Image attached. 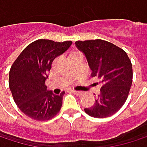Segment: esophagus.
Wrapping results in <instances>:
<instances>
[{
  "instance_id": "1",
  "label": "esophagus",
  "mask_w": 147,
  "mask_h": 147,
  "mask_svg": "<svg viewBox=\"0 0 147 147\" xmlns=\"http://www.w3.org/2000/svg\"><path fill=\"white\" fill-rule=\"evenodd\" d=\"M72 92L74 94H76V95H78V96H81L84 94V91H78V90H73Z\"/></svg>"
}]
</instances>
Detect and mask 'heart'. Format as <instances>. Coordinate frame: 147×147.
Here are the masks:
<instances>
[{"mask_svg": "<svg viewBox=\"0 0 147 147\" xmlns=\"http://www.w3.org/2000/svg\"><path fill=\"white\" fill-rule=\"evenodd\" d=\"M76 52H77V51H76Z\"/></svg>", "mask_w": 147, "mask_h": 147, "instance_id": "1", "label": "heart"}]
</instances>
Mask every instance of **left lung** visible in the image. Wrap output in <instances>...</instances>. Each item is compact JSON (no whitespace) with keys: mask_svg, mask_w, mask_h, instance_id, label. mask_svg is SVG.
<instances>
[{"mask_svg":"<svg viewBox=\"0 0 147 147\" xmlns=\"http://www.w3.org/2000/svg\"><path fill=\"white\" fill-rule=\"evenodd\" d=\"M91 69V77L100 80V93L84 111L90 117L112 116L125 103L132 84V65L126 52L105 40L77 41Z\"/></svg>","mask_w":147,"mask_h":147,"instance_id":"8db88e82","label":"left lung"}]
</instances>
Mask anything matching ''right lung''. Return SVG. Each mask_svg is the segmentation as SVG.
<instances>
[{"mask_svg":"<svg viewBox=\"0 0 147 147\" xmlns=\"http://www.w3.org/2000/svg\"><path fill=\"white\" fill-rule=\"evenodd\" d=\"M71 43V41L36 40L28 44L12 64L9 70V88L18 108L28 117L45 121L59 112L65 92L57 96L47 91L45 80L52 62Z\"/></svg>","mask_w":147,"mask_h":147,"instance_id":"right-lung-1","label":"right lung"}]
</instances>
